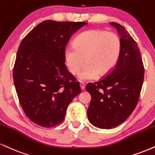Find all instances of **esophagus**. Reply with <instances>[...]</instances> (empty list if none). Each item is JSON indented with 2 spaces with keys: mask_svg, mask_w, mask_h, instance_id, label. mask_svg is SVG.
<instances>
[{
  "mask_svg": "<svg viewBox=\"0 0 155 155\" xmlns=\"http://www.w3.org/2000/svg\"><path fill=\"white\" fill-rule=\"evenodd\" d=\"M80 87H81V89L84 90V89H85V84L83 83V82H80Z\"/></svg>",
  "mask_w": 155,
  "mask_h": 155,
  "instance_id": "1",
  "label": "esophagus"
}]
</instances>
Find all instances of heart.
<instances>
[{
  "label": "heart",
  "instance_id": "1",
  "mask_svg": "<svg viewBox=\"0 0 155 155\" xmlns=\"http://www.w3.org/2000/svg\"><path fill=\"white\" fill-rule=\"evenodd\" d=\"M64 50V60L72 74L79 72V81H87L105 76L113 70L120 57L121 42L111 31L92 29L81 33Z\"/></svg>",
  "mask_w": 155,
  "mask_h": 155
}]
</instances>
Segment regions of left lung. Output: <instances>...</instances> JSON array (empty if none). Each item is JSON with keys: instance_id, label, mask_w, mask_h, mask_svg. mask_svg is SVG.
<instances>
[{"instance_id": "1", "label": "left lung", "mask_w": 155, "mask_h": 155, "mask_svg": "<svg viewBox=\"0 0 155 155\" xmlns=\"http://www.w3.org/2000/svg\"><path fill=\"white\" fill-rule=\"evenodd\" d=\"M116 28L121 42L120 57L113 71L86 90L91 94L87 110L89 120L99 128L110 129L124 123L136 108L144 70L137 42L122 25L110 22Z\"/></svg>"}]
</instances>
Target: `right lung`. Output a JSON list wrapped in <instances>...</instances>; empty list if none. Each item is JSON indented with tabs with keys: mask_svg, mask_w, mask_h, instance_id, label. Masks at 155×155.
<instances>
[{
	"mask_svg": "<svg viewBox=\"0 0 155 155\" xmlns=\"http://www.w3.org/2000/svg\"><path fill=\"white\" fill-rule=\"evenodd\" d=\"M87 24L46 20L20 43L13 69L15 88L27 118L42 127L61 124L71 102L81 92L65 64L64 50Z\"/></svg>",
	"mask_w": 155,
	"mask_h": 155,
	"instance_id": "obj_1",
	"label": "right lung"
}]
</instances>
